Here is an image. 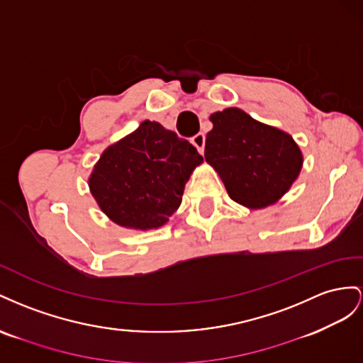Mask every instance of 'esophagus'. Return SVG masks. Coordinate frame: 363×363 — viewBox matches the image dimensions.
Returning <instances> with one entry per match:
<instances>
[{
	"mask_svg": "<svg viewBox=\"0 0 363 363\" xmlns=\"http://www.w3.org/2000/svg\"><path fill=\"white\" fill-rule=\"evenodd\" d=\"M191 143L193 146L199 150V153H203V149H205V135L202 132L196 133V135L191 138Z\"/></svg>",
	"mask_w": 363,
	"mask_h": 363,
	"instance_id": "esophagus-1",
	"label": "esophagus"
}]
</instances>
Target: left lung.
<instances>
[{
    "mask_svg": "<svg viewBox=\"0 0 363 363\" xmlns=\"http://www.w3.org/2000/svg\"><path fill=\"white\" fill-rule=\"evenodd\" d=\"M210 120L205 161L219 173L233 201L257 210L289 191L303 167V153L289 133L239 108L214 112Z\"/></svg>",
    "mask_w": 363,
    "mask_h": 363,
    "instance_id": "left-lung-1",
    "label": "left lung"
}]
</instances>
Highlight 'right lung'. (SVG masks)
Instances as JSON below:
<instances>
[{
  "label": "right lung",
  "mask_w": 363,
  "mask_h": 363,
  "mask_svg": "<svg viewBox=\"0 0 363 363\" xmlns=\"http://www.w3.org/2000/svg\"><path fill=\"white\" fill-rule=\"evenodd\" d=\"M202 161L187 140L146 120L101 153L89 190L112 222L152 230L179 208L185 184Z\"/></svg>",
  "instance_id": "obj_1"
}]
</instances>
